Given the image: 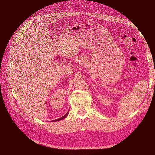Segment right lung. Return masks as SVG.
<instances>
[{
  "label": "right lung",
  "instance_id": "right-lung-1",
  "mask_svg": "<svg viewBox=\"0 0 155 155\" xmlns=\"http://www.w3.org/2000/svg\"><path fill=\"white\" fill-rule=\"evenodd\" d=\"M68 111L67 112V113L64 115V116H63L62 117H61V118H59V119H56V120H52L53 122H56V121H59V120H61L62 119H65V118H66V117H67V115H68Z\"/></svg>",
  "mask_w": 155,
  "mask_h": 155
}]
</instances>
